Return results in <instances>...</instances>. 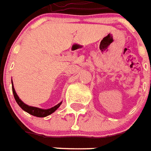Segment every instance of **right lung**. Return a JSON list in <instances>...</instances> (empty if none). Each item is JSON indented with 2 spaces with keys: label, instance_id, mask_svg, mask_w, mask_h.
Returning <instances> with one entry per match:
<instances>
[{
  "label": "right lung",
  "instance_id": "obj_1",
  "mask_svg": "<svg viewBox=\"0 0 151 151\" xmlns=\"http://www.w3.org/2000/svg\"><path fill=\"white\" fill-rule=\"evenodd\" d=\"M12 89H13V96H14V98L15 100L17 102L20 107L22 108V110H24V111H26L27 113L32 114L33 116H36V117H40V118H42V117H46V116L50 115L52 113H53L60 106H61V102H60L59 104H58L57 106H55L52 107L50 109H48V110H42V109H40V108H37V107H33V106H28L26 104H24L23 101L18 98V96L17 94V93L15 92V90H14V87L12 86Z\"/></svg>",
  "mask_w": 151,
  "mask_h": 151
}]
</instances>
